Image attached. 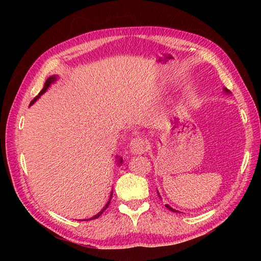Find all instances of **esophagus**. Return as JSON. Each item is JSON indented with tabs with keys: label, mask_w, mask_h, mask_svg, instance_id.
Returning <instances> with one entry per match:
<instances>
[{
	"label": "esophagus",
	"mask_w": 261,
	"mask_h": 261,
	"mask_svg": "<svg viewBox=\"0 0 261 261\" xmlns=\"http://www.w3.org/2000/svg\"><path fill=\"white\" fill-rule=\"evenodd\" d=\"M129 150L133 154H141L144 153L146 150H147V145H146V141L143 137H136V138H133L130 140V144H129Z\"/></svg>",
	"instance_id": "1"
}]
</instances>
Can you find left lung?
<instances>
[{
  "mask_svg": "<svg viewBox=\"0 0 261 261\" xmlns=\"http://www.w3.org/2000/svg\"><path fill=\"white\" fill-rule=\"evenodd\" d=\"M224 91H225L226 93H230V90H227L226 88H224ZM165 207H167L169 210H171V211H173V212H178L177 210H174V209H173V208H171V207L169 206V204H165Z\"/></svg>",
  "mask_w": 261,
  "mask_h": 261,
  "instance_id": "obj_1",
  "label": "left lung"
}]
</instances>
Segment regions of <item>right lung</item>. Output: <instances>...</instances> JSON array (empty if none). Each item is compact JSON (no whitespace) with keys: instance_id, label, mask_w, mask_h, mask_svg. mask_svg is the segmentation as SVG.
Wrapping results in <instances>:
<instances>
[{"instance_id":"right-lung-1","label":"right lung","mask_w":261,"mask_h":261,"mask_svg":"<svg viewBox=\"0 0 261 261\" xmlns=\"http://www.w3.org/2000/svg\"><path fill=\"white\" fill-rule=\"evenodd\" d=\"M55 81H57V76H55V75H54V76H51V77H49L48 80H46V82H45V84H44V87H43V88H42V90H41L40 92H39V94H38L37 97H35V98H34V100H33V101L30 102V106H31V105H34L35 102H36V101H37L39 98H40L41 94H43V93L46 91V89L49 88L50 85H51V84H53ZM117 162H118V164H121V163L123 162V159H122V158H120V159L117 160ZM112 195H113V193H111V196H110V199H109V201L107 202V204H106V206H105V208H103V209H102L100 212H98L96 216H93V217H92V218H90V219H87L86 221H88V220H93V219H97V218H99V217L102 215V213H103V211H105V210H106V209L109 207L110 201H111V198H112Z\"/></svg>"}]
</instances>
